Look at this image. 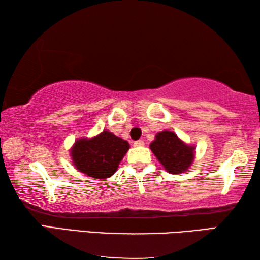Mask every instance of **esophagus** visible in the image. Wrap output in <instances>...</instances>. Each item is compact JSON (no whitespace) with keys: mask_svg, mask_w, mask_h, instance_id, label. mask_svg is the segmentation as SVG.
<instances>
[{"mask_svg":"<svg viewBox=\"0 0 260 260\" xmlns=\"http://www.w3.org/2000/svg\"><path fill=\"white\" fill-rule=\"evenodd\" d=\"M144 146V141L143 140H138L134 142V147H143Z\"/></svg>","mask_w":260,"mask_h":260,"instance_id":"esophagus-1","label":"esophagus"}]
</instances>
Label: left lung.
Masks as SVG:
<instances>
[{"label":"left lung","mask_w":260,"mask_h":260,"mask_svg":"<svg viewBox=\"0 0 260 260\" xmlns=\"http://www.w3.org/2000/svg\"><path fill=\"white\" fill-rule=\"evenodd\" d=\"M150 149L162 167L172 174L186 172L195 158V146L184 143L172 131L157 133Z\"/></svg>","instance_id":"left-lung-1"}]
</instances>
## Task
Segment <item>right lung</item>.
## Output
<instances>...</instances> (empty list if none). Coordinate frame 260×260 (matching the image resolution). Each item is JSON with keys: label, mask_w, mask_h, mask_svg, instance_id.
<instances>
[{"label": "right lung", "mask_w": 260, "mask_h": 260, "mask_svg": "<svg viewBox=\"0 0 260 260\" xmlns=\"http://www.w3.org/2000/svg\"><path fill=\"white\" fill-rule=\"evenodd\" d=\"M128 149L127 141L103 131L91 139L77 140L70 151L78 171L90 178L107 179L116 172Z\"/></svg>", "instance_id": "obj_1"}]
</instances>
